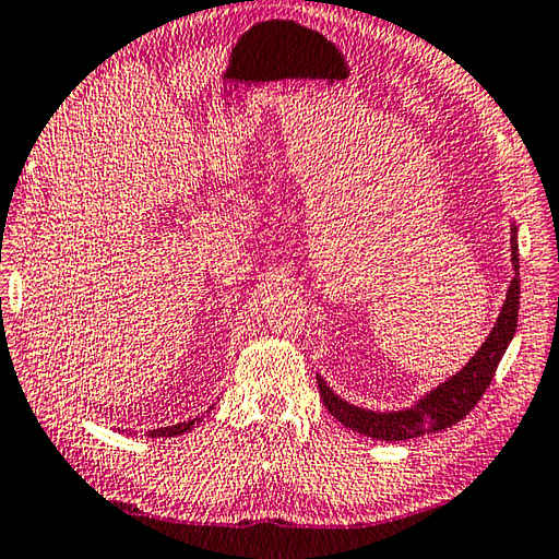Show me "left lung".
<instances>
[{
  "instance_id": "left-lung-1",
  "label": "left lung",
  "mask_w": 559,
  "mask_h": 559,
  "mask_svg": "<svg viewBox=\"0 0 559 559\" xmlns=\"http://www.w3.org/2000/svg\"><path fill=\"white\" fill-rule=\"evenodd\" d=\"M511 264H513V278L507 290L504 308H501L497 324L491 326L485 344L479 352L467 360L463 370H457L453 378H448L441 385H436L431 392L412 404L407 409L400 412H373L348 404L326 382L317 376V385H320V395L324 407L332 412V417L348 426L352 431H358L370 439L380 441H409L419 439L426 433L443 431L448 426L461 421L465 414L475 407L479 397L485 395L491 378L497 373V366L501 356L507 354L513 334H516L519 322V298H521V281H519V239H516V225L511 227Z\"/></svg>"
}]
</instances>
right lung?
<instances>
[{
    "label": "right lung",
    "instance_id": "obj_1",
    "mask_svg": "<svg viewBox=\"0 0 559 559\" xmlns=\"http://www.w3.org/2000/svg\"><path fill=\"white\" fill-rule=\"evenodd\" d=\"M201 419H189L183 424H174V426H162V429H152L147 431L150 439H171V436H181L186 431L193 429V424H199Z\"/></svg>",
    "mask_w": 559,
    "mask_h": 559
}]
</instances>
